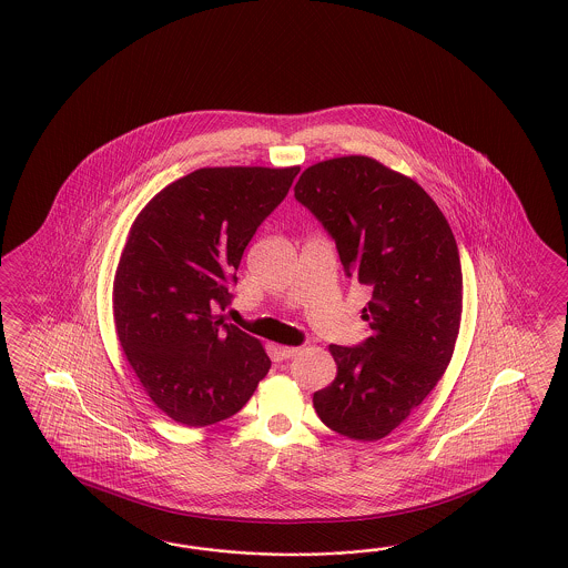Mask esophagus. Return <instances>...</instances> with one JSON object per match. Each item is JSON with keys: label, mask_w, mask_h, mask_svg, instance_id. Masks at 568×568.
I'll return each instance as SVG.
<instances>
[{"label": "esophagus", "mask_w": 568, "mask_h": 568, "mask_svg": "<svg viewBox=\"0 0 568 568\" xmlns=\"http://www.w3.org/2000/svg\"><path fill=\"white\" fill-rule=\"evenodd\" d=\"M278 349V355L283 357V359H292L295 355H300V347H276Z\"/></svg>", "instance_id": "obj_1"}]
</instances>
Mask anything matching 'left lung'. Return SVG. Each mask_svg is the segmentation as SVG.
I'll return each instance as SVG.
<instances>
[{"mask_svg":"<svg viewBox=\"0 0 568 568\" xmlns=\"http://www.w3.org/2000/svg\"><path fill=\"white\" fill-rule=\"evenodd\" d=\"M295 200L337 245L345 276L372 292L369 337L331 345L337 378L314 393L324 424L353 440H381L443 378L459 335V247L445 215L414 180L369 156L307 168Z\"/></svg>","mask_w":568,"mask_h":568,"instance_id":"1","label":"left lung"}]
</instances>
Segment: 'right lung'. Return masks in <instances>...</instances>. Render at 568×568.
Wrapping results in <instances>:
<instances>
[{"instance_id": "add662e5", "label": "right lung", "mask_w": 568, "mask_h": 568, "mask_svg": "<svg viewBox=\"0 0 568 568\" xmlns=\"http://www.w3.org/2000/svg\"><path fill=\"white\" fill-rule=\"evenodd\" d=\"M300 168L199 169L136 216L113 283L115 331L156 407L209 426L244 407L271 359L258 338L219 316L262 221Z\"/></svg>"}]
</instances>
